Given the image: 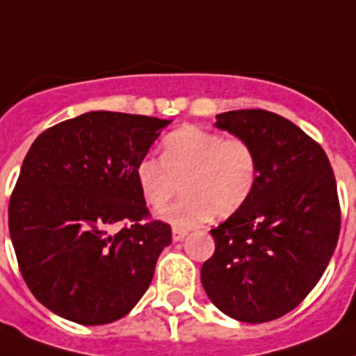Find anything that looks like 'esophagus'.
Returning <instances> with one entry per match:
<instances>
[{
	"mask_svg": "<svg viewBox=\"0 0 356 356\" xmlns=\"http://www.w3.org/2000/svg\"><path fill=\"white\" fill-rule=\"evenodd\" d=\"M188 235L186 229H181V228H173L172 229V238H173V243H179V241H183L184 237Z\"/></svg>",
	"mask_w": 356,
	"mask_h": 356,
	"instance_id": "esophagus-1",
	"label": "esophagus"
}]
</instances>
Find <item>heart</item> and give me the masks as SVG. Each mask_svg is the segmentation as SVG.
Instances as JSON below:
<instances>
[{
  "mask_svg": "<svg viewBox=\"0 0 356 356\" xmlns=\"http://www.w3.org/2000/svg\"><path fill=\"white\" fill-rule=\"evenodd\" d=\"M143 199L152 210L166 208L179 184L184 197L163 213L177 228L229 217L252 197L259 179L253 146L199 127H184L163 143V161L145 155L136 166Z\"/></svg>",
  "mask_w": 356,
  "mask_h": 356,
  "instance_id": "b5f03b06",
  "label": "heart"
}]
</instances>
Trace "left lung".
<instances>
[{"label":"left lung","instance_id":"left-lung-1","mask_svg":"<svg viewBox=\"0 0 356 356\" xmlns=\"http://www.w3.org/2000/svg\"><path fill=\"white\" fill-rule=\"evenodd\" d=\"M215 127L253 146L259 179L243 208L211 229L202 288L235 321H275L302 302L335 252V175L321 145L277 113L232 110Z\"/></svg>","mask_w":356,"mask_h":356}]
</instances>
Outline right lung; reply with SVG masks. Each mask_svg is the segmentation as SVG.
Here are the masks:
<instances>
[{"instance_id":"1","label":"right lung","mask_w":356,"mask_h":356,"mask_svg":"<svg viewBox=\"0 0 356 356\" xmlns=\"http://www.w3.org/2000/svg\"><path fill=\"white\" fill-rule=\"evenodd\" d=\"M170 122L99 110L32 143L8 204V229L26 286L52 313L110 324L148 289L172 228L141 224L148 210L136 166ZM121 222L129 226L115 232Z\"/></svg>"}]
</instances>
